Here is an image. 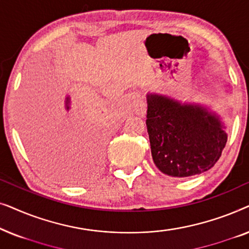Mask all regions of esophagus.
<instances>
[{
  "instance_id": "34e87169",
  "label": "esophagus",
  "mask_w": 249,
  "mask_h": 249,
  "mask_svg": "<svg viewBox=\"0 0 249 249\" xmlns=\"http://www.w3.org/2000/svg\"><path fill=\"white\" fill-rule=\"evenodd\" d=\"M134 112L135 114H137L138 117H144L146 114V103L144 101H141L139 100L136 105L134 107Z\"/></svg>"
}]
</instances>
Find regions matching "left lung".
I'll return each instance as SVG.
<instances>
[{
  "instance_id": "obj_1",
  "label": "left lung",
  "mask_w": 249,
  "mask_h": 249,
  "mask_svg": "<svg viewBox=\"0 0 249 249\" xmlns=\"http://www.w3.org/2000/svg\"><path fill=\"white\" fill-rule=\"evenodd\" d=\"M152 158L160 171L186 178L210 170L220 159L228 135L222 118L210 105L146 94Z\"/></svg>"
}]
</instances>
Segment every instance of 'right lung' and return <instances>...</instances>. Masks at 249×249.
Wrapping results in <instances>:
<instances>
[{
    "mask_svg": "<svg viewBox=\"0 0 249 249\" xmlns=\"http://www.w3.org/2000/svg\"><path fill=\"white\" fill-rule=\"evenodd\" d=\"M62 115H49L43 127L44 142L38 158L54 178L63 183L81 185L100 172L103 144L90 128L93 108L81 98L67 95Z\"/></svg>",
    "mask_w": 249,
    "mask_h": 249,
    "instance_id": "right-lung-1",
    "label": "right lung"
}]
</instances>
